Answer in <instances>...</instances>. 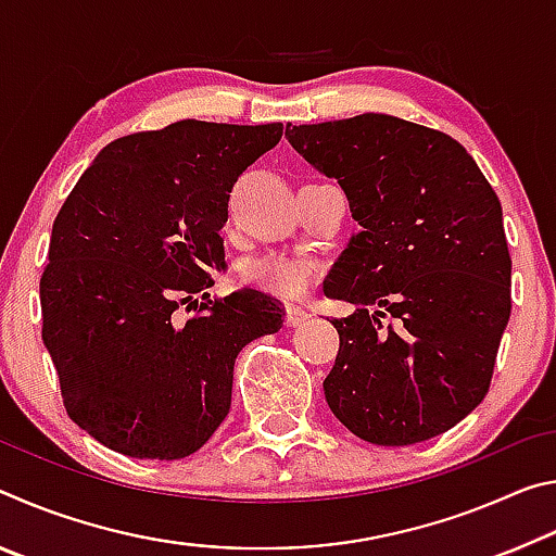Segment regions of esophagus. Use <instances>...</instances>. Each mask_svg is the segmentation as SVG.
I'll list each match as a JSON object with an SVG mask.
<instances>
[{
    "label": "esophagus",
    "instance_id": "1",
    "mask_svg": "<svg viewBox=\"0 0 556 556\" xmlns=\"http://www.w3.org/2000/svg\"><path fill=\"white\" fill-rule=\"evenodd\" d=\"M308 318H312V314H308L304 306H299V304L287 306V326H304Z\"/></svg>",
    "mask_w": 556,
    "mask_h": 556
}]
</instances>
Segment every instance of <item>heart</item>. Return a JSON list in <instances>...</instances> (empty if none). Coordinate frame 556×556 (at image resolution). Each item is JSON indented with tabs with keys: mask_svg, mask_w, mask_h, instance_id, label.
<instances>
[{
	"mask_svg": "<svg viewBox=\"0 0 556 556\" xmlns=\"http://www.w3.org/2000/svg\"><path fill=\"white\" fill-rule=\"evenodd\" d=\"M316 269V262L299 255H281V252H269L257 260L248 262L242 267L244 285L275 291V294H299L304 291L308 279H312Z\"/></svg>",
	"mask_w": 556,
	"mask_h": 556,
	"instance_id": "obj_1",
	"label": "heart"
}]
</instances>
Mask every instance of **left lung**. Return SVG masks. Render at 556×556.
I'll return each mask as SVG.
<instances>
[{"mask_svg":"<svg viewBox=\"0 0 556 556\" xmlns=\"http://www.w3.org/2000/svg\"><path fill=\"white\" fill-rule=\"evenodd\" d=\"M287 139L361 225L324 287L357 306L331 321L328 407L378 446L444 434L483 402L510 318L501 201L456 139L407 119L365 112Z\"/></svg>","mask_w":556,"mask_h":556,"instance_id":"8db88e82","label":"left lung"}]
</instances>
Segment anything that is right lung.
<instances>
[{
    "label": "right lung",
    "mask_w": 556,
    "mask_h": 556,
    "mask_svg": "<svg viewBox=\"0 0 556 556\" xmlns=\"http://www.w3.org/2000/svg\"><path fill=\"white\" fill-rule=\"evenodd\" d=\"M271 125L181 119L110 142L55 215L43 345L68 417L131 458L191 456L223 425L235 357L277 333L257 289L211 301L232 184L281 139ZM181 303L204 314L178 325Z\"/></svg>",
    "instance_id": "obj_1"
}]
</instances>
